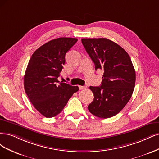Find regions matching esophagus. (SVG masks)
Instances as JSON below:
<instances>
[{"instance_id": "obj_1", "label": "esophagus", "mask_w": 159, "mask_h": 159, "mask_svg": "<svg viewBox=\"0 0 159 159\" xmlns=\"http://www.w3.org/2000/svg\"><path fill=\"white\" fill-rule=\"evenodd\" d=\"M79 88L80 90H83V89H85L86 88V86H79Z\"/></svg>"}]
</instances>
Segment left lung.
I'll use <instances>...</instances> for the list:
<instances>
[{"label": "left lung", "mask_w": 159, "mask_h": 159, "mask_svg": "<svg viewBox=\"0 0 159 159\" xmlns=\"http://www.w3.org/2000/svg\"><path fill=\"white\" fill-rule=\"evenodd\" d=\"M82 43L104 75L100 86H90L94 100L88 109L100 118L117 114L130 100L135 84V71L129 55L121 46L107 38H83Z\"/></svg>", "instance_id": "obj_1"}]
</instances>
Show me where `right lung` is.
<instances>
[{
	"label": "right lung",
	"instance_id": "right-lung-1",
	"mask_svg": "<svg viewBox=\"0 0 159 159\" xmlns=\"http://www.w3.org/2000/svg\"><path fill=\"white\" fill-rule=\"evenodd\" d=\"M76 38H59L49 41L32 54L24 75V89L32 105L46 117L58 115L79 87L59 82L66 52Z\"/></svg>",
	"mask_w": 159,
	"mask_h": 159
}]
</instances>
